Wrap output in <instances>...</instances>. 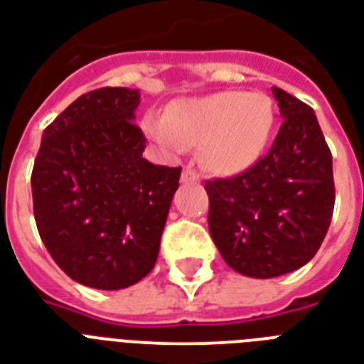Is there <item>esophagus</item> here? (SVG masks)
I'll list each match as a JSON object with an SVG mask.
<instances>
[{
  "label": "esophagus",
  "mask_w": 364,
  "mask_h": 364,
  "mask_svg": "<svg viewBox=\"0 0 364 364\" xmlns=\"http://www.w3.org/2000/svg\"><path fill=\"white\" fill-rule=\"evenodd\" d=\"M181 181L183 183H198L200 177H198V173H196V171H194L193 168L188 166V168H185V170H183Z\"/></svg>",
  "instance_id": "esophagus-1"
}]
</instances>
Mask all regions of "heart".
<instances>
[{
	"label": "heart",
	"instance_id": "b5f03b06",
	"mask_svg": "<svg viewBox=\"0 0 364 364\" xmlns=\"http://www.w3.org/2000/svg\"><path fill=\"white\" fill-rule=\"evenodd\" d=\"M274 126V105L259 92H221L177 102L166 119L149 117L145 130L168 151L198 145L202 159L221 173H238L264 153Z\"/></svg>",
	"mask_w": 364,
	"mask_h": 364
}]
</instances>
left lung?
<instances>
[{
	"mask_svg": "<svg viewBox=\"0 0 364 364\" xmlns=\"http://www.w3.org/2000/svg\"><path fill=\"white\" fill-rule=\"evenodd\" d=\"M283 117L270 151L247 170L204 183L208 227L230 268L249 277H277L310 262L334 210L333 154L316 113L272 87Z\"/></svg>",
	"mask_w": 364,
	"mask_h": 364,
	"instance_id": "1",
	"label": "left lung"
}]
</instances>
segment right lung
<instances>
[{"mask_svg":"<svg viewBox=\"0 0 364 364\" xmlns=\"http://www.w3.org/2000/svg\"><path fill=\"white\" fill-rule=\"evenodd\" d=\"M137 90L96 88L43 132L31 171L33 215L45 247L87 287H130L154 268L181 166L143 159L134 124Z\"/></svg>","mask_w":364,"mask_h":364,"instance_id":"add662e5","label":"right lung"}]
</instances>
